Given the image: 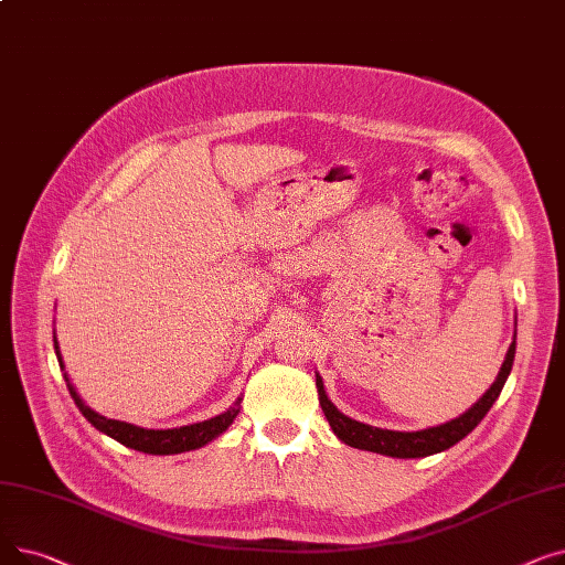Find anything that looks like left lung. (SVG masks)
<instances>
[{"label":"left lung","mask_w":565,"mask_h":565,"mask_svg":"<svg viewBox=\"0 0 565 565\" xmlns=\"http://www.w3.org/2000/svg\"><path fill=\"white\" fill-rule=\"evenodd\" d=\"M518 324V322H515ZM515 360V339L507 352V360H503L497 380L492 382V387L473 403L465 414H460L458 419H451L441 426L417 430V433H401V430H384V428H373L369 424H360L350 417H345L343 412L337 409V405L328 398L322 387V377L316 373V387H318V398L320 407L328 417L334 435L345 441L348 447L354 449H364L382 456H392V458H426L439 451L451 449L454 444H458L462 437H467L473 428L481 424V419L490 412L492 403L499 398L503 384H507V377L513 369Z\"/></svg>","instance_id":"8db88e82"}]
</instances>
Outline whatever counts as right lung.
Masks as SVG:
<instances>
[{
    "instance_id": "obj_1",
    "label": "right lung",
    "mask_w": 565,
    "mask_h": 565,
    "mask_svg": "<svg viewBox=\"0 0 565 565\" xmlns=\"http://www.w3.org/2000/svg\"><path fill=\"white\" fill-rule=\"evenodd\" d=\"M54 350H56L58 366L64 369L56 337H54ZM66 382H68V377H66ZM68 390H71V396H73L75 405L84 414V419L92 424L94 428H98L100 433L109 435L116 441H121L124 447H130V449L141 451V454H153V456H171V454L201 449L203 444L213 441L217 435H222L233 424V419L237 417V412H241V401H243V398H237L233 407H228L226 412L217 414V417L207 419V422H199V424H190V426H181V428H167V430H148V428L126 424V422H116V419L103 417V414H98L88 405H84V401L77 396V392L73 390L71 382H68Z\"/></svg>"
}]
</instances>
